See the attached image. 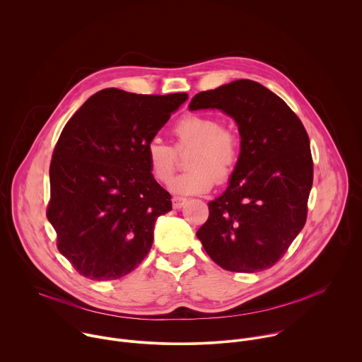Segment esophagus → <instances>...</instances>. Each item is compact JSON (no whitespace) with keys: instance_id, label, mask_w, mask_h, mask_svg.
<instances>
[{"instance_id":"esophagus-1","label":"esophagus","mask_w":362,"mask_h":362,"mask_svg":"<svg viewBox=\"0 0 362 362\" xmlns=\"http://www.w3.org/2000/svg\"><path fill=\"white\" fill-rule=\"evenodd\" d=\"M185 202H187V199L182 197H173V208L174 209H181Z\"/></svg>"}]
</instances>
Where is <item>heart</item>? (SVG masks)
<instances>
[{"instance_id": "heart-1", "label": "heart", "mask_w": 362, "mask_h": 362, "mask_svg": "<svg viewBox=\"0 0 362 362\" xmlns=\"http://www.w3.org/2000/svg\"><path fill=\"white\" fill-rule=\"evenodd\" d=\"M177 150L194 147L187 173L170 182V189L178 195H198L208 192L214 182H226L235 173L240 160V137L223 127L221 119L208 115H185L174 126ZM147 164L153 178L161 184L174 174L177 164L175 150L158 139L146 147Z\"/></svg>"}]
</instances>
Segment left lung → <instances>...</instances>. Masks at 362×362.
Masks as SVG:
<instances>
[{
	"label": "left lung",
	"mask_w": 362,
	"mask_h": 362,
	"mask_svg": "<svg viewBox=\"0 0 362 362\" xmlns=\"http://www.w3.org/2000/svg\"><path fill=\"white\" fill-rule=\"evenodd\" d=\"M219 109L240 134V160L226 191L208 202L198 229L209 257L225 270L272 267L307 219L313 158L296 113L257 82L240 79L195 95L189 110Z\"/></svg>",
	"instance_id": "1"
}]
</instances>
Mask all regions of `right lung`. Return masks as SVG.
<instances>
[{
  "instance_id": "obj_1",
  "label": "right lung",
  "mask_w": 362,
  "mask_h": 362,
  "mask_svg": "<svg viewBox=\"0 0 362 362\" xmlns=\"http://www.w3.org/2000/svg\"><path fill=\"white\" fill-rule=\"evenodd\" d=\"M187 99L109 88L64 127L49 167L47 216L79 274L120 279L150 252L156 219L173 206L148 170L146 147Z\"/></svg>"
}]
</instances>
